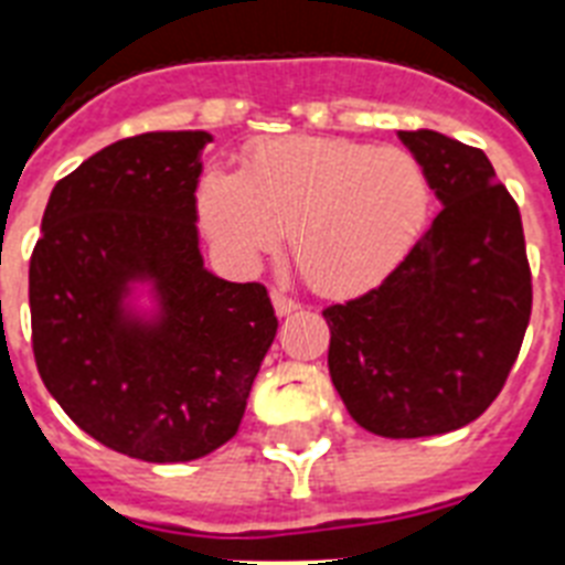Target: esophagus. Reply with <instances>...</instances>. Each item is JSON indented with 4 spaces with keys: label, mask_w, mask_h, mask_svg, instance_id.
<instances>
[{
    "label": "esophagus",
    "mask_w": 565,
    "mask_h": 565,
    "mask_svg": "<svg viewBox=\"0 0 565 565\" xmlns=\"http://www.w3.org/2000/svg\"><path fill=\"white\" fill-rule=\"evenodd\" d=\"M269 299H273L275 313H278V317H290L292 310H299V301L290 299V296H284L281 290H273V292H269Z\"/></svg>",
    "instance_id": "34e87169"
}]
</instances>
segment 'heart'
<instances>
[{
  "label": "heart",
  "instance_id": "b5f03b06",
  "mask_svg": "<svg viewBox=\"0 0 565 565\" xmlns=\"http://www.w3.org/2000/svg\"><path fill=\"white\" fill-rule=\"evenodd\" d=\"M430 199L428 170L407 149L292 135L257 143L243 172H204L195 213L228 264L252 269L290 231L308 287L358 296L411 255Z\"/></svg>",
  "mask_w": 565,
  "mask_h": 565
}]
</instances>
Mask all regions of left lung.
<instances>
[{"mask_svg":"<svg viewBox=\"0 0 565 565\" xmlns=\"http://www.w3.org/2000/svg\"><path fill=\"white\" fill-rule=\"evenodd\" d=\"M443 211L381 287L322 310L328 372L377 437L448 434L481 416L531 319L522 216L490 158L439 131H398Z\"/></svg>","mask_w":565,"mask_h":565,"instance_id":"obj_1","label":"left lung"}]
</instances>
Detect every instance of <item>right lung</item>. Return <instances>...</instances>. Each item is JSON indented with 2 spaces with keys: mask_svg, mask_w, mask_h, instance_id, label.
<instances>
[{
  "mask_svg": "<svg viewBox=\"0 0 565 565\" xmlns=\"http://www.w3.org/2000/svg\"><path fill=\"white\" fill-rule=\"evenodd\" d=\"M207 131L105 146L49 195L31 252V349L70 419L119 455L188 463L225 446L278 331L264 284L204 269L195 188ZM153 287L152 318L127 305Z\"/></svg>",
  "mask_w": 565,
  "mask_h": 565,
  "instance_id": "1",
  "label": "right lung"
}]
</instances>
